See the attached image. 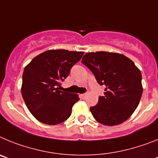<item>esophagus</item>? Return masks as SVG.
Listing matches in <instances>:
<instances>
[{
    "label": "esophagus",
    "instance_id": "1",
    "mask_svg": "<svg viewBox=\"0 0 158 158\" xmlns=\"http://www.w3.org/2000/svg\"><path fill=\"white\" fill-rule=\"evenodd\" d=\"M81 97L83 99H85L88 96V93H84V94H81Z\"/></svg>",
    "mask_w": 158,
    "mask_h": 158
}]
</instances>
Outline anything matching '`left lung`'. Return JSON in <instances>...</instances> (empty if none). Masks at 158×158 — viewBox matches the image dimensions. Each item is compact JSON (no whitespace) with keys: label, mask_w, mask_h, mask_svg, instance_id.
<instances>
[{"label":"left lung","mask_w":158,"mask_h":158,"mask_svg":"<svg viewBox=\"0 0 158 158\" xmlns=\"http://www.w3.org/2000/svg\"><path fill=\"white\" fill-rule=\"evenodd\" d=\"M82 63L93 72L104 96L90 111L97 122L115 126L128 119L142 94V73L132 61L118 53L97 51L85 54Z\"/></svg>","instance_id":"left-lung-1"}]
</instances>
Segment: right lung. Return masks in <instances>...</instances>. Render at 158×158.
<instances>
[{
    "instance_id": "1",
    "label": "right lung",
    "mask_w": 158,
    "mask_h": 158,
    "mask_svg": "<svg viewBox=\"0 0 158 158\" xmlns=\"http://www.w3.org/2000/svg\"><path fill=\"white\" fill-rule=\"evenodd\" d=\"M82 51L50 50L24 68L21 93L29 111L43 123L56 125L70 116L77 94L60 91L61 82L83 56Z\"/></svg>"
}]
</instances>
